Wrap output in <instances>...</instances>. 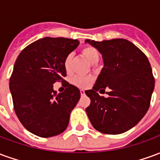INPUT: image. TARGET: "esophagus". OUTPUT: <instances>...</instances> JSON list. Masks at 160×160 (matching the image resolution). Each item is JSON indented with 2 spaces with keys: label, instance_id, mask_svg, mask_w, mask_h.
<instances>
[{
  "label": "esophagus",
  "instance_id": "34e87169",
  "mask_svg": "<svg viewBox=\"0 0 160 160\" xmlns=\"http://www.w3.org/2000/svg\"><path fill=\"white\" fill-rule=\"evenodd\" d=\"M80 94L83 96V95H85V91L84 90H80Z\"/></svg>",
  "mask_w": 160,
  "mask_h": 160
}]
</instances>
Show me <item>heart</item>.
I'll list each match as a JSON object with an SVG mask.
<instances>
[{"mask_svg": "<svg viewBox=\"0 0 160 160\" xmlns=\"http://www.w3.org/2000/svg\"><path fill=\"white\" fill-rule=\"evenodd\" d=\"M81 54L92 64L97 62L99 60V52L96 48H94L92 46H85L83 49H81ZM72 60H73V55L68 54L63 61V68H64V69L67 73H69L70 70H71ZM71 82L78 87H86L90 83V79L87 78V77L74 76L71 80Z\"/></svg>", "mask_w": 160, "mask_h": 160, "instance_id": "b5f03b06", "label": "heart"}]
</instances>
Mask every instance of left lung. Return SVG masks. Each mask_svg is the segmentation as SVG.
<instances>
[{
  "label": "left lung",
  "instance_id": "8db88e82",
  "mask_svg": "<svg viewBox=\"0 0 160 160\" xmlns=\"http://www.w3.org/2000/svg\"><path fill=\"white\" fill-rule=\"evenodd\" d=\"M102 54L104 68L92 90L85 92L91 104L86 109L95 129L107 134L129 130L150 106L154 78L148 57L133 42L122 38L97 42L87 39ZM109 88L108 98L99 90Z\"/></svg>",
  "mask_w": 160,
  "mask_h": 160
}]
</instances>
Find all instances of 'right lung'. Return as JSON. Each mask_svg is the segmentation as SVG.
Returning a JSON list of instances; mask_svg holds the SVG:
<instances>
[{"mask_svg": "<svg viewBox=\"0 0 160 160\" xmlns=\"http://www.w3.org/2000/svg\"><path fill=\"white\" fill-rule=\"evenodd\" d=\"M79 43L47 37L26 46L14 63L9 82L14 111L23 126L39 137L62 133L80 99V90L68 82L63 92L53 89L55 82L65 81L63 61Z\"/></svg>", "mask_w": 160, "mask_h": 160, "instance_id": "1", "label": "right lung"}]
</instances>
